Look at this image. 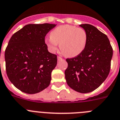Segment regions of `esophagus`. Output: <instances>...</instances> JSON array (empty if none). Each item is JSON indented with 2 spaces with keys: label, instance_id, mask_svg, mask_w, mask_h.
Here are the masks:
<instances>
[{
  "label": "esophagus",
  "instance_id": "obj_1",
  "mask_svg": "<svg viewBox=\"0 0 120 120\" xmlns=\"http://www.w3.org/2000/svg\"><path fill=\"white\" fill-rule=\"evenodd\" d=\"M62 58H61V57H60V56H58V61L62 60Z\"/></svg>",
  "mask_w": 120,
  "mask_h": 120
}]
</instances>
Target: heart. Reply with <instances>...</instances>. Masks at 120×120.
Returning a JSON list of instances; mask_svg holds the SVG:
<instances>
[{"mask_svg":"<svg viewBox=\"0 0 120 120\" xmlns=\"http://www.w3.org/2000/svg\"><path fill=\"white\" fill-rule=\"evenodd\" d=\"M50 36L46 40L49 50L55 52L59 44L61 52L68 57H75L82 53L87 42L85 30L70 25L56 27L50 32Z\"/></svg>","mask_w":120,"mask_h":120,"instance_id":"obj_1","label":"heart"}]
</instances>
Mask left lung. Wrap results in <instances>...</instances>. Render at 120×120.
Listing matches in <instances>:
<instances>
[{
	"mask_svg": "<svg viewBox=\"0 0 120 120\" xmlns=\"http://www.w3.org/2000/svg\"><path fill=\"white\" fill-rule=\"evenodd\" d=\"M87 34L86 46L77 56L67 58L65 71L68 85L82 93H89L102 84L108 75L113 50L107 36L90 24H81Z\"/></svg>",
	"mask_w": 120,
	"mask_h": 120,
	"instance_id": "8db88e82",
	"label": "left lung"
}]
</instances>
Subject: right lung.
<instances>
[{"instance_id":"obj_1","label":"right lung","mask_w":120,"mask_h":120,"mask_svg":"<svg viewBox=\"0 0 120 120\" xmlns=\"http://www.w3.org/2000/svg\"><path fill=\"white\" fill-rule=\"evenodd\" d=\"M55 24H28L10 38L5 49L6 71L18 89L28 94L41 92L50 84L57 56L49 52L45 38Z\"/></svg>"}]
</instances>
